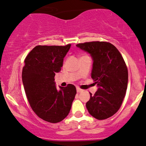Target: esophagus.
<instances>
[{"instance_id": "1", "label": "esophagus", "mask_w": 146, "mask_h": 146, "mask_svg": "<svg viewBox=\"0 0 146 146\" xmlns=\"http://www.w3.org/2000/svg\"><path fill=\"white\" fill-rule=\"evenodd\" d=\"M77 92H79H79H82V90L80 89V88H77Z\"/></svg>"}]
</instances>
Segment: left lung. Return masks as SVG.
<instances>
[{
  "label": "left lung",
  "instance_id": "8db88e82",
  "mask_svg": "<svg viewBox=\"0 0 146 146\" xmlns=\"http://www.w3.org/2000/svg\"><path fill=\"white\" fill-rule=\"evenodd\" d=\"M93 58L92 78L98 86L97 92L86 103L92 117L108 119L119 110L128 84V70L122 55L113 44L94 41L77 44Z\"/></svg>",
  "mask_w": 146,
  "mask_h": 146
}]
</instances>
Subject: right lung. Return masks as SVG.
Here are the masks:
<instances>
[{
    "instance_id": "right-lung-1",
    "label": "right lung",
    "mask_w": 146,
    "mask_h": 146,
    "mask_svg": "<svg viewBox=\"0 0 146 146\" xmlns=\"http://www.w3.org/2000/svg\"><path fill=\"white\" fill-rule=\"evenodd\" d=\"M70 47L36 46L24 60L22 81L27 100L36 115L47 122L56 123L67 117L77 93L73 85L58 91L54 83Z\"/></svg>"
}]
</instances>
